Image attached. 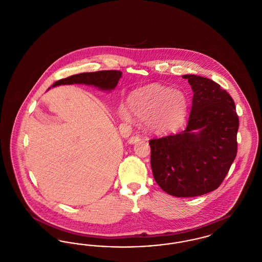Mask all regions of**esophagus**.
<instances>
[{
  "label": "esophagus",
  "instance_id": "esophagus-1",
  "mask_svg": "<svg viewBox=\"0 0 262 262\" xmlns=\"http://www.w3.org/2000/svg\"><path fill=\"white\" fill-rule=\"evenodd\" d=\"M138 140H139V137H138V136L129 137V139H128V143H129V144H135V143L137 142Z\"/></svg>",
  "mask_w": 262,
  "mask_h": 262
}]
</instances>
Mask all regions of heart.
I'll list each match as a JSON object with an SVG mask.
<instances>
[{"mask_svg": "<svg viewBox=\"0 0 262 262\" xmlns=\"http://www.w3.org/2000/svg\"><path fill=\"white\" fill-rule=\"evenodd\" d=\"M128 109L121 105L118 115L121 120L129 123L137 117L145 120L146 128L157 135H164L177 129L187 117L188 101L180 90H172L159 84L140 88L127 99Z\"/></svg>", "mask_w": 262, "mask_h": 262, "instance_id": "1", "label": "heart"}]
</instances>
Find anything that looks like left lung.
I'll list each match as a JSON object with an SVG mask.
<instances>
[{
  "instance_id": "1",
  "label": "left lung",
  "mask_w": 262,
  "mask_h": 262,
  "mask_svg": "<svg viewBox=\"0 0 262 262\" xmlns=\"http://www.w3.org/2000/svg\"><path fill=\"white\" fill-rule=\"evenodd\" d=\"M193 97L186 129L149 141L153 177L165 192L193 198L221 185L237 155L234 100L209 78L183 75Z\"/></svg>"
}]
</instances>
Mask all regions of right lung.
<instances>
[{
    "instance_id": "right-lung-1",
    "label": "right lung",
    "mask_w": 262,
    "mask_h": 262,
    "mask_svg": "<svg viewBox=\"0 0 262 262\" xmlns=\"http://www.w3.org/2000/svg\"><path fill=\"white\" fill-rule=\"evenodd\" d=\"M122 74L123 73L120 71H101L94 73H83L60 79L56 81L51 88L70 84H85L99 88L102 91H111L117 86L120 78L122 77Z\"/></svg>"
}]
</instances>
